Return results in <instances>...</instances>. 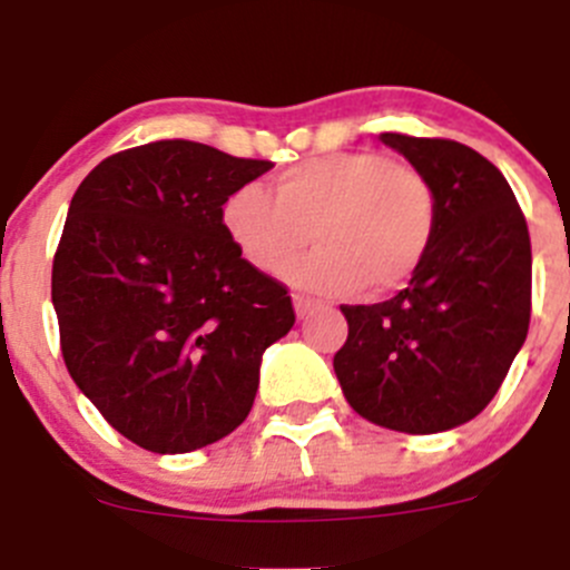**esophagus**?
I'll use <instances>...</instances> for the list:
<instances>
[{"instance_id": "obj_1", "label": "esophagus", "mask_w": 570, "mask_h": 570, "mask_svg": "<svg viewBox=\"0 0 570 570\" xmlns=\"http://www.w3.org/2000/svg\"><path fill=\"white\" fill-rule=\"evenodd\" d=\"M292 301H295L297 317H306V314H312L314 308L320 306V301H314V297H306V295H295Z\"/></svg>"}]
</instances>
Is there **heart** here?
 <instances>
[{
  "mask_svg": "<svg viewBox=\"0 0 570 570\" xmlns=\"http://www.w3.org/2000/svg\"><path fill=\"white\" fill-rule=\"evenodd\" d=\"M223 228L262 273L289 267L308 243L320 248L289 281L327 295L381 297L416 278L439 232V198L413 165L381 151H333L281 170L273 195L256 184L223 200Z\"/></svg>",
  "mask_w": 570,
  "mask_h": 570,
  "instance_id": "heart-1",
  "label": "heart"
}]
</instances>
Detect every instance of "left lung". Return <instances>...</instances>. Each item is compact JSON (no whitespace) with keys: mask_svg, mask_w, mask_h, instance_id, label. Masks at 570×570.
I'll return each instance as SVG.
<instances>
[{"mask_svg":"<svg viewBox=\"0 0 570 570\" xmlns=\"http://www.w3.org/2000/svg\"><path fill=\"white\" fill-rule=\"evenodd\" d=\"M381 140L433 184L439 232L416 278L392 301L342 306L350 331L333 370L370 422L441 433L493 400L524 344L530 232L508 178L474 148L396 131Z\"/></svg>","mask_w":570,"mask_h":570,"instance_id":"8db88e82","label":"left lung"}]
</instances>
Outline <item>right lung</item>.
Masks as SVG:
<instances>
[{"label":"right lung","instance_id":"1","mask_svg":"<svg viewBox=\"0 0 570 570\" xmlns=\"http://www.w3.org/2000/svg\"><path fill=\"white\" fill-rule=\"evenodd\" d=\"M269 168L157 140L107 157L73 193L51 264L62 361L142 450L178 455L237 430L262 353L295 325L286 286L245 262L220 217Z\"/></svg>","mask_w":570,"mask_h":570}]
</instances>
